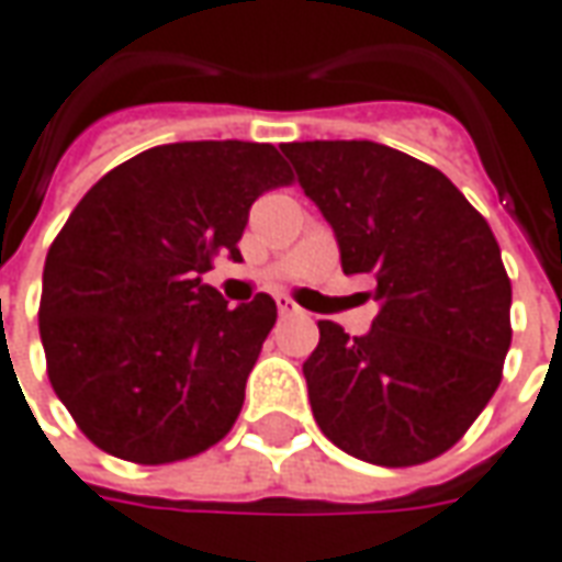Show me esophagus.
Returning <instances> with one entry per match:
<instances>
[{"label": "esophagus", "instance_id": "1", "mask_svg": "<svg viewBox=\"0 0 562 562\" xmlns=\"http://www.w3.org/2000/svg\"><path fill=\"white\" fill-rule=\"evenodd\" d=\"M274 303H278V312H281V318H296V315H303V308L293 303L290 296H278Z\"/></svg>", "mask_w": 562, "mask_h": 562}]
</instances>
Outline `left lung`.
<instances>
[{
  "label": "left lung",
  "mask_w": 562,
  "mask_h": 562,
  "mask_svg": "<svg viewBox=\"0 0 562 562\" xmlns=\"http://www.w3.org/2000/svg\"><path fill=\"white\" fill-rule=\"evenodd\" d=\"M339 241L376 278L363 336L318 321L303 363L312 413L355 459L431 462L481 416L510 348V281L490 223L431 165L370 140L281 146Z\"/></svg>",
  "instance_id": "left-lung-1"
}]
</instances>
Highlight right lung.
<instances>
[{
  "label": "right lung",
  "mask_w": 562,
  "mask_h": 562,
  "mask_svg": "<svg viewBox=\"0 0 562 562\" xmlns=\"http://www.w3.org/2000/svg\"><path fill=\"white\" fill-rule=\"evenodd\" d=\"M293 173L272 143H168L100 177L54 238L38 333L85 437L168 465L229 435L274 327L269 293L229 303L201 274L241 259L250 204Z\"/></svg>",
  "instance_id": "obj_1"
}]
</instances>
